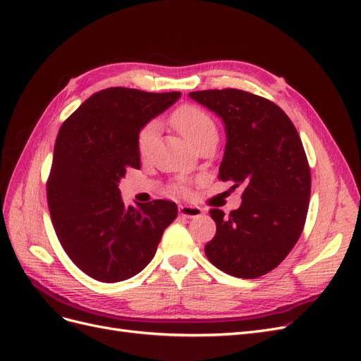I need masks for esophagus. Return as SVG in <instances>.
<instances>
[{"label":"esophagus","instance_id":"obj_1","mask_svg":"<svg viewBox=\"0 0 361 361\" xmlns=\"http://www.w3.org/2000/svg\"><path fill=\"white\" fill-rule=\"evenodd\" d=\"M179 214L185 218H195L203 214V209L199 206H191V204H180L179 206Z\"/></svg>","mask_w":361,"mask_h":361}]
</instances>
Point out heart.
<instances>
[{"instance_id":"obj_1","label":"heart","mask_w":361,"mask_h":361,"mask_svg":"<svg viewBox=\"0 0 361 361\" xmlns=\"http://www.w3.org/2000/svg\"><path fill=\"white\" fill-rule=\"evenodd\" d=\"M171 123L178 128L179 133L187 138L192 146L202 143L204 140H216L218 129L212 117L194 105H183L171 114ZM158 134V123L152 122L146 125L138 135V150L141 155H147ZM183 192V188H178Z\"/></svg>"}]
</instances>
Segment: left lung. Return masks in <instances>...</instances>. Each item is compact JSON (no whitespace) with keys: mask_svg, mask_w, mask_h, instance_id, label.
Masks as SVG:
<instances>
[{"mask_svg":"<svg viewBox=\"0 0 361 361\" xmlns=\"http://www.w3.org/2000/svg\"><path fill=\"white\" fill-rule=\"evenodd\" d=\"M192 101L221 118L226 149L218 178L243 188L228 216L212 209L216 224L204 253L238 279L274 269L297 244L310 199V169L301 138L280 106L244 90L191 92Z\"/></svg>","mask_w":361,"mask_h":361,"instance_id":"obj_1","label":"left lung"}]
</instances>
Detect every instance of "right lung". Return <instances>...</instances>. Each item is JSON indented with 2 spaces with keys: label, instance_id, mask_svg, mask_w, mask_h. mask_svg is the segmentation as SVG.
I'll list each match as a JSON object with an SVG mask.
<instances>
[{
  "label": "right lung",
  "instance_id": "right-lung-1",
  "mask_svg": "<svg viewBox=\"0 0 361 361\" xmlns=\"http://www.w3.org/2000/svg\"><path fill=\"white\" fill-rule=\"evenodd\" d=\"M180 94L111 87L59 130L47 185L51 220L73 264L94 280L123 281L143 271L178 216L169 200L126 207L118 182L129 167L140 169V130Z\"/></svg>",
  "mask_w": 361,
  "mask_h": 361
}]
</instances>
